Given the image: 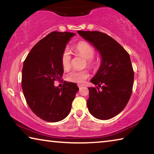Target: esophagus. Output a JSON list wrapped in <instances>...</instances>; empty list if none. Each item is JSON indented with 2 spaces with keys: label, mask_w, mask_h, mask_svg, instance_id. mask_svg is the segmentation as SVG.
Returning <instances> with one entry per match:
<instances>
[{
  "label": "esophagus",
  "mask_w": 154,
  "mask_h": 154,
  "mask_svg": "<svg viewBox=\"0 0 154 154\" xmlns=\"http://www.w3.org/2000/svg\"><path fill=\"white\" fill-rule=\"evenodd\" d=\"M83 87V85H80V84H78V88H79V90L80 89H82V88Z\"/></svg>",
  "instance_id": "esophagus-1"
}]
</instances>
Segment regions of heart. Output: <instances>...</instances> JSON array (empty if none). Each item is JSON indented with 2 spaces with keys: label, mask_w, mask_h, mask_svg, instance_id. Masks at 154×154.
Returning a JSON list of instances; mask_svg holds the SVG:
<instances>
[{
  "label": "heart",
  "mask_w": 154,
  "mask_h": 154,
  "mask_svg": "<svg viewBox=\"0 0 154 154\" xmlns=\"http://www.w3.org/2000/svg\"><path fill=\"white\" fill-rule=\"evenodd\" d=\"M75 51L77 55L86 59V64L91 69H95L98 66V62L94 58L95 55V49L87 42H79L75 47ZM71 56L69 51L65 50L61 56V63L64 69H68L71 66ZM89 77V72L88 70L83 71H72L66 76V79L70 82L77 83H83Z\"/></svg>",
  "instance_id": "heart-1"
}]
</instances>
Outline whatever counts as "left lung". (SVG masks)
<instances>
[{
    "label": "left lung",
    "mask_w": 154,
    "mask_h": 154,
    "mask_svg": "<svg viewBox=\"0 0 154 154\" xmlns=\"http://www.w3.org/2000/svg\"><path fill=\"white\" fill-rule=\"evenodd\" d=\"M77 32L92 43L101 56L100 66L90 80L98 86L88 88V110L96 118L111 119L123 111L131 96L134 71L130 55L105 33L81 30Z\"/></svg>",
    "instance_id": "8db88e82"
}]
</instances>
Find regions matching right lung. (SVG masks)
I'll return each instance as SVG.
<instances>
[{"label": "right lung", "instance_id": "right-lung-1", "mask_svg": "<svg viewBox=\"0 0 154 154\" xmlns=\"http://www.w3.org/2000/svg\"><path fill=\"white\" fill-rule=\"evenodd\" d=\"M75 34L54 31L40 40L24 62L22 88L26 103L38 118L49 122L64 119L69 114L79 88L76 83L64 82L62 88L54 82L64 72L61 56Z\"/></svg>", "mask_w": 154, "mask_h": 154}]
</instances>
